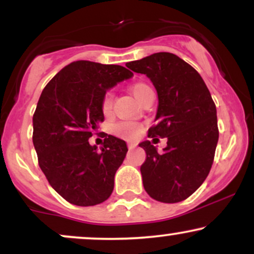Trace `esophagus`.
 <instances>
[{
  "mask_svg": "<svg viewBox=\"0 0 254 254\" xmlns=\"http://www.w3.org/2000/svg\"><path fill=\"white\" fill-rule=\"evenodd\" d=\"M127 147H129V149H133V148L136 147V143H130L129 142V143H127Z\"/></svg>",
  "mask_w": 254,
  "mask_h": 254,
  "instance_id": "34e87169",
  "label": "esophagus"
}]
</instances>
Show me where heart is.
Here are the masks:
<instances>
[{
	"instance_id": "1",
	"label": "heart",
	"mask_w": 254,
	"mask_h": 254,
	"mask_svg": "<svg viewBox=\"0 0 254 254\" xmlns=\"http://www.w3.org/2000/svg\"><path fill=\"white\" fill-rule=\"evenodd\" d=\"M151 89L148 84L145 83H135L130 87L131 94L135 97L137 101H141L144 98L145 93ZM113 104V93L107 92L103 99V111L105 113L110 112L112 109ZM116 133L119 136L124 137V138H135V137L139 133V125L136 123H131V122H124V123H119L116 125L115 127Z\"/></svg>"
}]
</instances>
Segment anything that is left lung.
<instances>
[{
    "label": "left lung",
    "mask_w": 254,
    "mask_h": 254,
    "mask_svg": "<svg viewBox=\"0 0 254 254\" xmlns=\"http://www.w3.org/2000/svg\"><path fill=\"white\" fill-rule=\"evenodd\" d=\"M127 66L155 87L156 125L148 133L153 141L167 138L164 153L150 141L138 144L147 154L141 166L144 190L159 202H182L210 172L218 141L216 106L202 76L177 55L157 52Z\"/></svg>",
    "instance_id": "obj_1"
}]
</instances>
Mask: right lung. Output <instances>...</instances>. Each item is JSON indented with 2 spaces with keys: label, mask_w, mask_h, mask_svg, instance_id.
<instances>
[{
  "label": "right lung",
  "mask_w": 254,
  "mask_h": 254,
  "mask_svg": "<svg viewBox=\"0 0 254 254\" xmlns=\"http://www.w3.org/2000/svg\"><path fill=\"white\" fill-rule=\"evenodd\" d=\"M132 76L122 65L76 61L43 89L33 116V145L46 179L69 203L97 205L112 193L127 143L106 135L98 150L88 139L105 119L107 90Z\"/></svg>",
  "instance_id": "obj_1"
}]
</instances>
